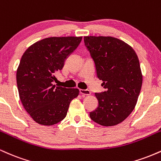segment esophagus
<instances>
[{
    "label": "esophagus",
    "mask_w": 161,
    "mask_h": 161,
    "mask_svg": "<svg viewBox=\"0 0 161 161\" xmlns=\"http://www.w3.org/2000/svg\"><path fill=\"white\" fill-rule=\"evenodd\" d=\"M79 92L82 96H86V95H91V92L88 89H80L79 90Z\"/></svg>",
    "instance_id": "obj_1"
}]
</instances>
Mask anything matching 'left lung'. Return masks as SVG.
Wrapping results in <instances>:
<instances>
[{"label": "left lung", "mask_w": 161, "mask_h": 161, "mask_svg": "<svg viewBox=\"0 0 161 161\" xmlns=\"http://www.w3.org/2000/svg\"><path fill=\"white\" fill-rule=\"evenodd\" d=\"M84 42L106 89L95 93L98 107L90 112V117L104 126L119 124L134 110L141 91L142 74L137 54L128 44L114 37L86 36Z\"/></svg>", "instance_id": "left-lung-1"}]
</instances>
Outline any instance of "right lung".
Returning <instances> with one entry per match:
<instances>
[{
	"instance_id": "obj_1",
	"label": "right lung",
	"mask_w": 161,
	"mask_h": 161,
	"mask_svg": "<svg viewBox=\"0 0 161 161\" xmlns=\"http://www.w3.org/2000/svg\"><path fill=\"white\" fill-rule=\"evenodd\" d=\"M82 37H51L28 47L16 71V83L24 108L37 123L52 125L66 117L78 88L53 85L55 73L64 67Z\"/></svg>"
}]
</instances>
